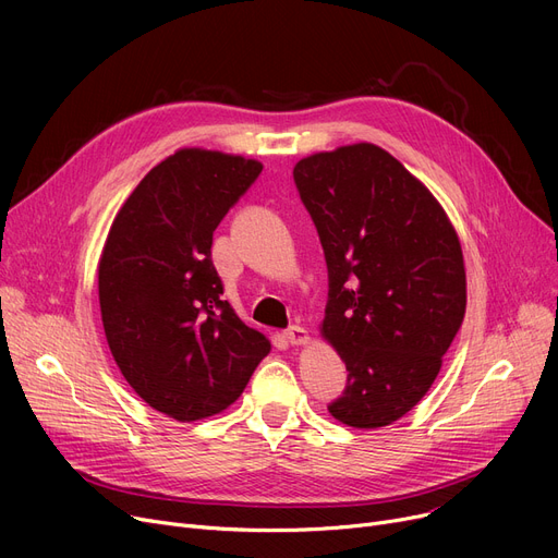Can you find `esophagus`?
<instances>
[{
  "label": "esophagus",
  "instance_id": "obj_1",
  "mask_svg": "<svg viewBox=\"0 0 558 558\" xmlns=\"http://www.w3.org/2000/svg\"><path fill=\"white\" fill-rule=\"evenodd\" d=\"M284 339L289 341V343H305L307 341V330L305 328H301V326H289L287 330H284Z\"/></svg>",
  "mask_w": 558,
  "mask_h": 558
}]
</instances>
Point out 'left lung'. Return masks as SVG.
<instances>
[{
  "label": "left lung",
  "mask_w": 558,
  "mask_h": 558,
  "mask_svg": "<svg viewBox=\"0 0 558 558\" xmlns=\"http://www.w3.org/2000/svg\"><path fill=\"white\" fill-rule=\"evenodd\" d=\"M294 183L328 264L324 337L348 371L328 412L385 427L429 391L461 328L459 238L429 190L375 144L303 158Z\"/></svg>",
  "instance_id": "8db88e82"
}]
</instances>
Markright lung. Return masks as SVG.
<instances>
[{
    "label": "right lung",
    "mask_w": 558,
    "mask_h": 558,
    "mask_svg": "<svg viewBox=\"0 0 558 558\" xmlns=\"http://www.w3.org/2000/svg\"><path fill=\"white\" fill-rule=\"evenodd\" d=\"M262 165L181 149L144 175L117 213L99 259L110 353L133 391L175 421L219 414L271 343L244 326L213 264V232Z\"/></svg>",
    "instance_id": "1"
}]
</instances>
